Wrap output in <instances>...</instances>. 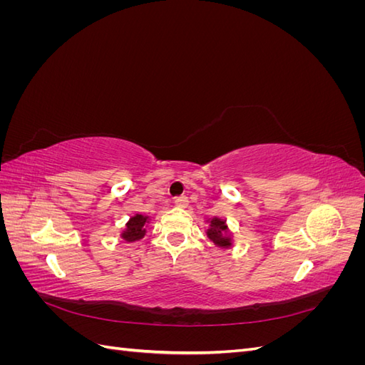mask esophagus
<instances>
[{
  "label": "esophagus",
  "mask_w": 365,
  "mask_h": 365,
  "mask_svg": "<svg viewBox=\"0 0 365 365\" xmlns=\"http://www.w3.org/2000/svg\"><path fill=\"white\" fill-rule=\"evenodd\" d=\"M173 204L178 205V207H187V204H189V200H187V196L181 195V196L173 197Z\"/></svg>",
  "instance_id": "esophagus-1"
}]
</instances>
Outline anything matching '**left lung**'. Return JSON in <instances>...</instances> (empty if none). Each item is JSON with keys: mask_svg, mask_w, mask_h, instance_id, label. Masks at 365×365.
Returning a JSON list of instances; mask_svg holds the SVG:
<instances>
[{"mask_svg": "<svg viewBox=\"0 0 365 365\" xmlns=\"http://www.w3.org/2000/svg\"><path fill=\"white\" fill-rule=\"evenodd\" d=\"M207 222V237L210 239V242H213L219 248L233 247V239H231V235L228 233V225L224 219L215 216L212 219H208Z\"/></svg>", "mask_w": 365, "mask_h": 365, "instance_id": "8db88e82", "label": "left lung"}]
</instances>
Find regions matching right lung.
Masks as SVG:
<instances>
[{
    "label": "right lung",
    "instance_id": "obj_1",
    "mask_svg": "<svg viewBox=\"0 0 365 365\" xmlns=\"http://www.w3.org/2000/svg\"><path fill=\"white\" fill-rule=\"evenodd\" d=\"M150 222V217L141 213H135L134 216H130L129 220L125 225V230L121 231L120 237L126 240V242H137L143 239V236L146 235V227Z\"/></svg>",
    "mask_w": 365,
    "mask_h": 365
}]
</instances>
